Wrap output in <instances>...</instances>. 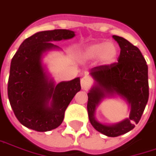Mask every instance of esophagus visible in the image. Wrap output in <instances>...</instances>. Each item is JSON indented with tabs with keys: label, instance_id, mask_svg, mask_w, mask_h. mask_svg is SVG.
<instances>
[{
	"label": "esophagus",
	"instance_id": "obj_1",
	"mask_svg": "<svg viewBox=\"0 0 156 156\" xmlns=\"http://www.w3.org/2000/svg\"><path fill=\"white\" fill-rule=\"evenodd\" d=\"M91 84H92L91 78L87 77V76H85L84 78H82V79H81V87H82L83 89L88 88V87L91 86Z\"/></svg>",
	"mask_w": 156,
	"mask_h": 156
}]
</instances>
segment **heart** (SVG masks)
<instances>
[{"label": "heart", "mask_w": 156, "mask_h": 156, "mask_svg": "<svg viewBox=\"0 0 156 156\" xmlns=\"http://www.w3.org/2000/svg\"><path fill=\"white\" fill-rule=\"evenodd\" d=\"M84 62H92L97 59L103 66L113 64L118 57V47L112 42H95L85 46L79 52Z\"/></svg>", "instance_id": "heart-1"}]
</instances>
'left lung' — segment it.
I'll return each mask as SVG.
<instances>
[{
    "label": "left lung",
    "instance_id": "obj_1",
    "mask_svg": "<svg viewBox=\"0 0 156 156\" xmlns=\"http://www.w3.org/2000/svg\"><path fill=\"white\" fill-rule=\"evenodd\" d=\"M112 38L120 48L118 62L90 69L94 83L87 94V112L90 123L97 131L114 137L130 131L138 123L148 101L149 87L148 67L140 50L123 37ZM117 96L128 104L130 116L112 125L101 123L95 119L96 108L103 99Z\"/></svg>",
    "mask_w": 156,
    "mask_h": 156
}]
</instances>
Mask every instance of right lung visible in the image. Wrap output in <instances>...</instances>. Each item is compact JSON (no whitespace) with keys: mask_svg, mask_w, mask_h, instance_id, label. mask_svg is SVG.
<instances>
[{"mask_svg":"<svg viewBox=\"0 0 156 156\" xmlns=\"http://www.w3.org/2000/svg\"><path fill=\"white\" fill-rule=\"evenodd\" d=\"M75 32L54 29L37 32L24 40L13 56L8 82V97L15 116L25 127L45 132L59 127L68 105L80 91V78L55 84L44 55L61 50L52 42L71 39Z\"/></svg>","mask_w":156,"mask_h":156,"instance_id":"1","label":"right lung"}]
</instances>
